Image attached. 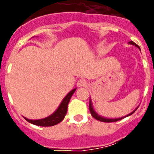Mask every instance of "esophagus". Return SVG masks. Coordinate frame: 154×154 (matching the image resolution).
<instances>
[{
  "label": "esophagus",
  "instance_id": "esophagus-1",
  "mask_svg": "<svg viewBox=\"0 0 154 154\" xmlns=\"http://www.w3.org/2000/svg\"><path fill=\"white\" fill-rule=\"evenodd\" d=\"M87 85V82L85 79H79L77 82V85L79 87H83Z\"/></svg>",
  "mask_w": 154,
  "mask_h": 154
}]
</instances>
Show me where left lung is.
<instances>
[{
    "mask_svg": "<svg viewBox=\"0 0 154 154\" xmlns=\"http://www.w3.org/2000/svg\"><path fill=\"white\" fill-rule=\"evenodd\" d=\"M129 43H130V44H131V45H135V46H137V47L139 48V46L137 45H136L135 43H134V42H129ZM137 109H136L134 110V111H133V112L130 113V114H129V115L126 116H129L132 115V114H133V112H135V111ZM89 111H90L91 115L92 116V117H94V118H95V119H97V120H99V121H101V122H104V123H112V122H116V121L121 120V119H123V118L126 117V116H124V117L117 118V119H106V118L102 117V116H100L98 115V114L96 113V112H95V111H94L93 108H92V103H91V100H89Z\"/></svg>",
    "mask_w": 154,
    "mask_h": 154,
    "instance_id": "1",
    "label": "left lung"
}]
</instances>
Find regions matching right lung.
<instances>
[{
    "label": "right lung",
    "mask_w": 154,
    "mask_h": 154,
    "mask_svg": "<svg viewBox=\"0 0 154 154\" xmlns=\"http://www.w3.org/2000/svg\"><path fill=\"white\" fill-rule=\"evenodd\" d=\"M76 89H72L71 91L67 96L64 98L62 102L61 103L60 106L57 109V110L53 114L49 116L48 117H46L45 119H37V120H31V119H28L27 118H24L28 121V123H32L36 126H52L58 124L60 122H62L65 118L66 112H67L68 109V105H69L70 99L72 96L73 95L75 92Z\"/></svg>",
    "instance_id": "add662e5"
}]
</instances>
